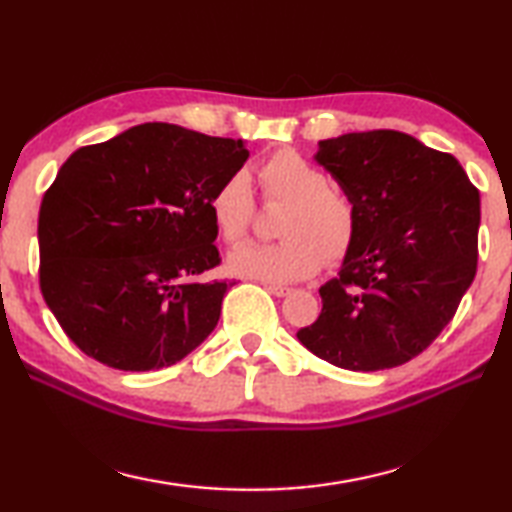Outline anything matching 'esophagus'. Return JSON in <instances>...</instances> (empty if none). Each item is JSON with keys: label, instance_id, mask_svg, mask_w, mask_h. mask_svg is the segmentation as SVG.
<instances>
[{"label": "esophagus", "instance_id": "34e87169", "mask_svg": "<svg viewBox=\"0 0 512 512\" xmlns=\"http://www.w3.org/2000/svg\"><path fill=\"white\" fill-rule=\"evenodd\" d=\"M265 290L274 294V297H288V294L292 292L290 288H283V285H265Z\"/></svg>", "mask_w": 512, "mask_h": 512}]
</instances>
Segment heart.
<instances>
[{
	"label": "heart",
	"instance_id": "1",
	"mask_svg": "<svg viewBox=\"0 0 512 512\" xmlns=\"http://www.w3.org/2000/svg\"><path fill=\"white\" fill-rule=\"evenodd\" d=\"M263 202L285 209L276 245L233 249L229 272L265 283H297L319 272L321 263L339 265L357 240V209L351 197L330 186L319 166L294 150H279L258 166ZM218 236L236 245L254 227L256 202L245 170L224 177L209 200Z\"/></svg>",
	"mask_w": 512,
	"mask_h": 512
}]
</instances>
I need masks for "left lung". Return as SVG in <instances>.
<instances>
[{
	"mask_svg": "<svg viewBox=\"0 0 512 512\" xmlns=\"http://www.w3.org/2000/svg\"><path fill=\"white\" fill-rule=\"evenodd\" d=\"M357 209V240L299 342L348 371L414 360L474 281L481 200L459 161L396 130L319 141L315 157Z\"/></svg>",
	"mask_w": 512,
	"mask_h": 512,
	"instance_id": "obj_1",
	"label": "left lung"
}]
</instances>
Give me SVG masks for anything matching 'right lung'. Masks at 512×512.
<instances>
[{
	"label": "right lung",
	"mask_w": 512,
	"mask_h": 512,
	"mask_svg": "<svg viewBox=\"0 0 512 512\" xmlns=\"http://www.w3.org/2000/svg\"><path fill=\"white\" fill-rule=\"evenodd\" d=\"M249 157L242 139L141 123L78 148L42 197L40 290L85 355L119 371L177 364L218 326L233 283L209 200Z\"/></svg>",
	"instance_id": "right-lung-1"
}]
</instances>
